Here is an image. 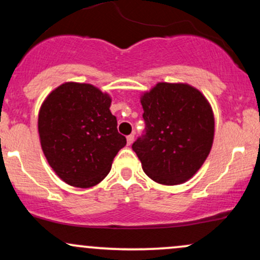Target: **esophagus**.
<instances>
[{
  "mask_svg": "<svg viewBox=\"0 0 260 260\" xmlns=\"http://www.w3.org/2000/svg\"><path fill=\"white\" fill-rule=\"evenodd\" d=\"M134 140V134H129V136H127V144L131 145L133 143Z\"/></svg>",
  "mask_w": 260,
  "mask_h": 260,
  "instance_id": "obj_1",
  "label": "esophagus"
}]
</instances>
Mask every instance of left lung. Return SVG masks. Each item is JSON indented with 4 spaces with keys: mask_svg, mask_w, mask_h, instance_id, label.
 I'll return each instance as SVG.
<instances>
[{
    "mask_svg": "<svg viewBox=\"0 0 260 260\" xmlns=\"http://www.w3.org/2000/svg\"><path fill=\"white\" fill-rule=\"evenodd\" d=\"M145 128L132 144L143 170L161 184H180L201 169L214 139V116L199 90L159 83L142 96Z\"/></svg>",
    "mask_w": 260,
    "mask_h": 260,
    "instance_id": "obj_1",
    "label": "left lung"
}]
</instances>
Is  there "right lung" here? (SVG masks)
I'll return each instance as SVG.
<instances>
[{"label":"right lung","mask_w":260,"mask_h":260,"mask_svg":"<svg viewBox=\"0 0 260 260\" xmlns=\"http://www.w3.org/2000/svg\"><path fill=\"white\" fill-rule=\"evenodd\" d=\"M110 105L109 95L80 83L59 85L41 105L38 121L41 148L66 183L80 188L98 184L126 145Z\"/></svg>","instance_id":"right-lung-1"}]
</instances>
